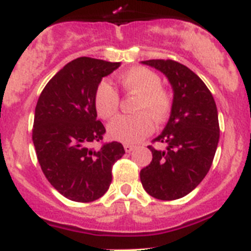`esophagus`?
<instances>
[{
	"label": "esophagus",
	"instance_id": "34e87169",
	"mask_svg": "<svg viewBox=\"0 0 251 251\" xmlns=\"http://www.w3.org/2000/svg\"><path fill=\"white\" fill-rule=\"evenodd\" d=\"M134 148H136V146H132V145H124V150H126V152H127V153L132 152V151L134 150Z\"/></svg>",
	"mask_w": 251,
	"mask_h": 251
}]
</instances>
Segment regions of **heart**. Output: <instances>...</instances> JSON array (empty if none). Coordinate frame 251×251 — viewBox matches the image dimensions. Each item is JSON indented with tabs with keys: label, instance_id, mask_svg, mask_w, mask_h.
<instances>
[{
	"label": "heart",
	"instance_id": "b5f03b06",
	"mask_svg": "<svg viewBox=\"0 0 251 251\" xmlns=\"http://www.w3.org/2000/svg\"><path fill=\"white\" fill-rule=\"evenodd\" d=\"M118 81L127 94L137 95L134 115H121L108 126V132L123 143H138L150 136L156 122L167 119L172 108L171 94L161 86V77L147 68H133L119 75ZM94 106L103 119H112L119 109V97L114 88L101 81L94 93Z\"/></svg>",
	"mask_w": 251,
	"mask_h": 251
}]
</instances>
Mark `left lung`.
<instances>
[{
	"label": "left lung",
	"mask_w": 251,
	"mask_h": 251,
	"mask_svg": "<svg viewBox=\"0 0 251 251\" xmlns=\"http://www.w3.org/2000/svg\"><path fill=\"white\" fill-rule=\"evenodd\" d=\"M142 64L166 75L174 100L165 129L153 139L167 147L158 151L148 146L152 162L141 170V182L154 199L177 200L200 185L211 167L220 138L216 104L205 83L187 66L174 60Z\"/></svg>",
	"instance_id": "left-lung-1"
}]
</instances>
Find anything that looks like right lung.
<instances>
[{
    "label": "right lung",
    "instance_id": "1",
    "mask_svg": "<svg viewBox=\"0 0 251 251\" xmlns=\"http://www.w3.org/2000/svg\"><path fill=\"white\" fill-rule=\"evenodd\" d=\"M121 63L77 57L46 84L35 108L32 141L44 175L55 190L76 202L103 196L112 182V167L126 151L105 143V128L97 121L94 93L104 76Z\"/></svg>",
    "mask_w": 251,
    "mask_h": 251
}]
</instances>
